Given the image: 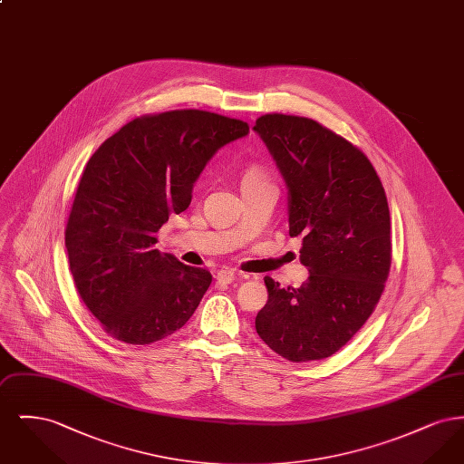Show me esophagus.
I'll list each match as a JSON object with an SVG mask.
<instances>
[{"label":"esophagus","mask_w":464,"mask_h":464,"mask_svg":"<svg viewBox=\"0 0 464 464\" xmlns=\"http://www.w3.org/2000/svg\"><path fill=\"white\" fill-rule=\"evenodd\" d=\"M237 271L235 269H221L218 271V282L219 284H231L237 278Z\"/></svg>","instance_id":"esophagus-1"}]
</instances>
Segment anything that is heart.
Returning <instances> with one entry per match:
<instances>
[{"mask_svg": "<svg viewBox=\"0 0 464 464\" xmlns=\"http://www.w3.org/2000/svg\"><path fill=\"white\" fill-rule=\"evenodd\" d=\"M250 179H266V177L259 169H250V170H246V172H245L243 180H250Z\"/></svg>", "mask_w": 464, "mask_h": 464, "instance_id": "obj_1", "label": "heart"}]
</instances>
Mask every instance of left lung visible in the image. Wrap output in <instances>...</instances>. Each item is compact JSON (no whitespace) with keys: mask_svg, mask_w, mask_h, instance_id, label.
Returning <instances> with one entry per match:
<instances>
[{"mask_svg":"<svg viewBox=\"0 0 464 464\" xmlns=\"http://www.w3.org/2000/svg\"><path fill=\"white\" fill-rule=\"evenodd\" d=\"M259 133L287 186L288 235L301 237L299 288L266 276L267 303L256 331L290 362L322 360L341 350L384 290L392 265V222L372 163L314 120L261 116Z\"/></svg>","mask_w":464,"mask_h":464,"instance_id":"8db88e82","label":"left lung"}]
</instances>
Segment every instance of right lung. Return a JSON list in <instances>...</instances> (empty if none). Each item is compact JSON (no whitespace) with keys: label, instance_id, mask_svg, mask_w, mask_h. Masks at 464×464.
Masks as SVG:
<instances>
[{"label":"right lung","instance_id":"obj_1","mask_svg":"<svg viewBox=\"0 0 464 464\" xmlns=\"http://www.w3.org/2000/svg\"><path fill=\"white\" fill-rule=\"evenodd\" d=\"M245 135L240 120L169 111L127 123L90 158L67 219V259L83 303L118 341H160L198 308L210 271L160 254L156 233L189 207L212 156Z\"/></svg>","mask_w":464,"mask_h":464}]
</instances>
